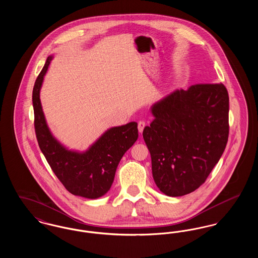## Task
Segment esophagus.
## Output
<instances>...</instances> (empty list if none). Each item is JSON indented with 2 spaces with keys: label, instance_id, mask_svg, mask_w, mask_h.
Returning a JSON list of instances; mask_svg holds the SVG:
<instances>
[{
  "label": "esophagus",
  "instance_id": "esophagus-1",
  "mask_svg": "<svg viewBox=\"0 0 258 258\" xmlns=\"http://www.w3.org/2000/svg\"><path fill=\"white\" fill-rule=\"evenodd\" d=\"M145 126H146V123L144 121H139L138 122V131H139L140 134L143 133V130H144Z\"/></svg>",
  "mask_w": 258,
  "mask_h": 258
}]
</instances>
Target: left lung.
Instances as JSON below:
<instances>
[{"instance_id":"obj_1","label":"left lung","mask_w":258,"mask_h":258,"mask_svg":"<svg viewBox=\"0 0 258 258\" xmlns=\"http://www.w3.org/2000/svg\"><path fill=\"white\" fill-rule=\"evenodd\" d=\"M229 97L223 84L176 90L152 106L143 138L155 183L168 197H182L208 178L226 147Z\"/></svg>"}]
</instances>
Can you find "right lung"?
<instances>
[{"mask_svg": "<svg viewBox=\"0 0 258 258\" xmlns=\"http://www.w3.org/2000/svg\"><path fill=\"white\" fill-rule=\"evenodd\" d=\"M52 57L38 74L33 89L35 132L37 143L51 169L74 196L96 199L110 189L117 166L123 154L138 137L137 123L115 126L101 135L85 153L69 151L52 136L45 122L39 91Z\"/></svg>", "mask_w": 258, "mask_h": 258, "instance_id": "obj_1", "label": "right lung"}]
</instances>
